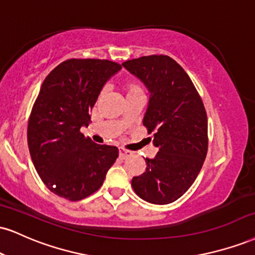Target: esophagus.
Returning a JSON list of instances; mask_svg holds the SVG:
<instances>
[{"label":"esophagus","instance_id":"obj_1","mask_svg":"<svg viewBox=\"0 0 255 255\" xmlns=\"http://www.w3.org/2000/svg\"><path fill=\"white\" fill-rule=\"evenodd\" d=\"M119 154H120V157H121L122 159H125V158L130 157L131 152L130 151H127V149H125V148H122V147H120V148H119Z\"/></svg>","mask_w":255,"mask_h":255}]
</instances>
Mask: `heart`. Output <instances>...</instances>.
Masks as SVG:
<instances>
[{
  "label": "heart",
  "instance_id": "b5f03b06",
  "mask_svg": "<svg viewBox=\"0 0 255 255\" xmlns=\"http://www.w3.org/2000/svg\"><path fill=\"white\" fill-rule=\"evenodd\" d=\"M127 91H128V94H130V93H135V91H141V90H140V88L137 87V85L130 84V85H128V87H127Z\"/></svg>",
  "mask_w": 255,
  "mask_h": 255
}]
</instances>
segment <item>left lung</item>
Here are the masks:
<instances>
[{
    "mask_svg": "<svg viewBox=\"0 0 255 255\" xmlns=\"http://www.w3.org/2000/svg\"><path fill=\"white\" fill-rule=\"evenodd\" d=\"M122 66L149 95L142 124L159 152L131 186L143 201L168 204L188 191L208 151V119L201 97L183 67L167 56L127 60Z\"/></svg>",
    "mask_w": 255,
    "mask_h": 255,
    "instance_id": "left-lung-1",
    "label": "left lung"
}]
</instances>
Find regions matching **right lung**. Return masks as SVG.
<instances>
[{"label":"right lung","instance_id":"right-lung-1","mask_svg":"<svg viewBox=\"0 0 255 255\" xmlns=\"http://www.w3.org/2000/svg\"><path fill=\"white\" fill-rule=\"evenodd\" d=\"M121 65L100 59H69L48 73L28 120L27 139L36 172L53 194L81 201L102 186L119 157L81 133L104 84Z\"/></svg>","mask_w":255,"mask_h":255}]
</instances>
